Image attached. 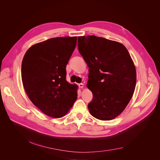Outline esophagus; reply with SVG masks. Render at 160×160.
Segmentation results:
<instances>
[{
	"mask_svg": "<svg viewBox=\"0 0 160 160\" xmlns=\"http://www.w3.org/2000/svg\"><path fill=\"white\" fill-rule=\"evenodd\" d=\"M78 87L80 88H83V83H78Z\"/></svg>",
	"mask_w": 160,
	"mask_h": 160,
	"instance_id": "obj_1",
	"label": "esophagus"
}]
</instances>
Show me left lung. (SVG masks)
<instances>
[{"mask_svg": "<svg viewBox=\"0 0 160 160\" xmlns=\"http://www.w3.org/2000/svg\"><path fill=\"white\" fill-rule=\"evenodd\" d=\"M80 54L89 67L87 87L93 93L88 107L95 118L108 121L120 115L131 100L136 71L122 44L95 36L78 38Z\"/></svg>", "mask_w": 160, "mask_h": 160, "instance_id": "1", "label": "left lung"}]
</instances>
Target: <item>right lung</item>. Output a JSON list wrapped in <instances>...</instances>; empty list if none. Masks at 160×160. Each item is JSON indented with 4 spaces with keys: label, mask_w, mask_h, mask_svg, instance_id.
Returning a JSON list of instances; mask_svg holds the SVG:
<instances>
[{
    "label": "right lung",
    "mask_w": 160,
    "mask_h": 160,
    "mask_svg": "<svg viewBox=\"0 0 160 160\" xmlns=\"http://www.w3.org/2000/svg\"><path fill=\"white\" fill-rule=\"evenodd\" d=\"M77 37L55 38L32 46L24 54L21 77L32 102L47 115H65L77 98V86L66 80V65Z\"/></svg>",
    "instance_id": "1"
}]
</instances>
